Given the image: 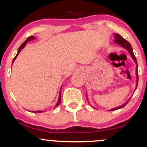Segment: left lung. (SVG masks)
I'll return each mask as SVG.
<instances>
[{
	"mask_svg": "<svg viewBox=\"0 0 147 147\" xmlns=\"http://www.w3.org/2000/svg\"><path fill=\"white\" fill-rule=\"evenodd\" d=\"M115 42L116 43H118L119 45H120L121 46L123 47V48H124L126 50H128L130 52V54H131V56L132 57V58L133 59V60L135 61V62L136 63V65H137V66H136V75H137V82H136V88H137V86H138V63H137V59H136V57H135L134 54H133V49H132V47H131V45L130 43L126 41V39H124V38L122 36H120V35L119 34H115ZM130 100V99H129ZM129 100L127 102H126L125 104H124L123 105L119 106V107H117V108H115L113 109H111V111H115V110H117V109H122V108L124 107V106H125L126 104H128V102H129Z\"/></svg>",
	"mask_w": 147,
	"mask_h": 147,
	"instance_id": "8db88e82",
	"label": "left lung"
}]
</instances>
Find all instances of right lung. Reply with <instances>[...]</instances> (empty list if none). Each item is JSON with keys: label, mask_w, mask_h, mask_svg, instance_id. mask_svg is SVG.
Listing matches in <instances>:
<instances>
[{"label": "right lung", "mask_w": 147, "mask_h": 147, "mask_svg": "<svg viewBox=\"0 0 147 147\" xmlns=\"http://www.w3.org/2000/svg\"><path fill=\"white\" fill-rule=\"evenodd\" d=\"M34 37L33 36H30V37H28V38H27L26 40H25V41L23 42V43H22L21 44V46L19 47V48H18V52H17V55H16V57H14V59H13V61H12V63H14V60L16 59V57H17V56L18 55V54L20 53V52L21 51V50L22 49H23V48H24V47L25 46V45H26V43H27V42H28V41H32V39H34ZM61 103V90H60V93H59V100H58V102H57V104H56V106H55V107H57V106H59V104ZM42 111H32V113H41Z\"/></svg>", "instance_id": "add662e5"}]
</instances>
